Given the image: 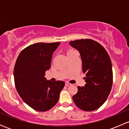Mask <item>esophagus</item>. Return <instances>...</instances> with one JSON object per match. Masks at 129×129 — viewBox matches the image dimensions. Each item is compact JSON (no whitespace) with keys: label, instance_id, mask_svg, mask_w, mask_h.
Wrapping results in <instances>:
<instances>
[{"label":"esophagus","instance_id":"34e87169","mask_svg":"<svg viewBox=\"0 0 129 129\" xmlns=\"http://www.w3.org/2000/svg\"><path fill=\"white\" fill-rule=\"evenodd\" d=\"M66 86H71V85H72V84H71V83L67 82L66 83Z\"/></svg>","mask_w":129,"mask_h":129}]
</instances>
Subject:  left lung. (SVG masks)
Returning a JSON list of instances; mask_svg holds the SVG:
<instances>
[{
	"instance_id": "1",
	"label": "left lung",
	"mask_w": 129,
	"mask_h": 129,
	"mask_svg": "<svg viewBox=\"0 0 129 129\" xmlns=\"http://www.w3.org/2000/svg\"><path fill=\"white\" fill-rule=\"evenodd\" d=\"M71 46L80 52L85 87L78 86L72 99L77 107L84 111H93L102 106L110 94L113 84L111 60L101 44L90 39L74 40Z\"/></svg>"
}]
</instances>
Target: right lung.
<instances>
[{
	"instance_id": "1",
	"label": "right lung",
	"mask_w": 129,
	"mask_h": 129,
	"mask_svg": "<svg viewBox=\"0 0 129 129\" xmlns=\"http://www.w3.org/2000/svg\"><path fill=\"white\" fill-rule=\"evenodd\" d=\"M60 42L32 44L23 49L14 69V82L22 99L34 110L45 112L57 103L65 82L45 78L54 52Z\"/></svg>"
}]
</instances>
